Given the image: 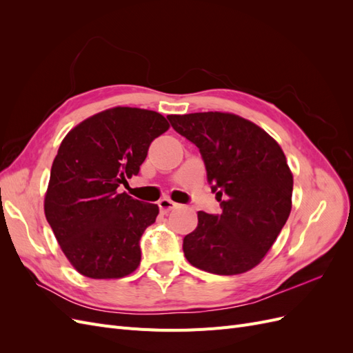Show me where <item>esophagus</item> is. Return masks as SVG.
Segmentation results:
<instances>
[{"instance_id": "esophagus-1", "label": "esophagus", "mask_w": 353, "mask_h": 353, "mask_svg": "<svg viewBox=\"0 0 353 353\" xmlns=\"http://www.w3.org/2000/svg\"><path fill=\"white\" fill-rule=\"evenodd\" d=\"M157 205H159V209H160V212H162V213H168V212L174 210V209L178 206L175 201H172V200L168 199V197L160 199V200L157 201Z\"/></svg>"}]
</instances>
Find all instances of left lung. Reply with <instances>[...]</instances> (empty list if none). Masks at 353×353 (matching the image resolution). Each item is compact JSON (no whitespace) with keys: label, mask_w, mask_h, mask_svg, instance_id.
Wrapping results in <instances>:
<instances>
[{"label":"left lung","mask_w":353,"mask_h":353,"mask_svg":"<svg viewBox=\"0 0 353 353\" xmlns=\"http://www.w3.org/2000/svg\"><path fill=\"white\" fill-rule=\"evenodd\" d=\"M174 130L196 144L221 215L197 212L184 237L187 261L210 274L237 275L259 265L292 210L293 174L284 152L261 126L232 113L169 114Z\"/></svg>","instance_id":"8db88e82"}]
</instances>
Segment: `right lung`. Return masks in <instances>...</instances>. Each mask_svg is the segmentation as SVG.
<instances>
[{
    "label": "right lung",
    "instance_id": "add662e5",
    "mask_svg": "<svg viewBox=\"0 0 353 353\" xmlns=\"http://www.w3.org/2000/svg\"><path fill=\"white\" fill-rule=\"evenodd\" d=\"M168 130L160 113L119 105L82 121L63 138L44 212L79 274L112 280L138 268L140 239L159 206L117 193V187L140 172L152 141Z\"/></svg>",
    "mask_w": 353,
    "mask_h": 353
}]
</instances>
